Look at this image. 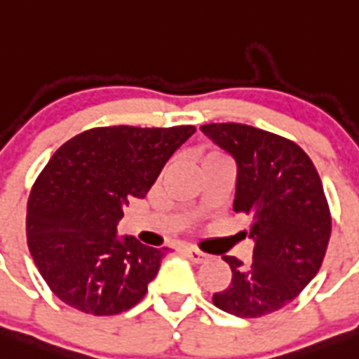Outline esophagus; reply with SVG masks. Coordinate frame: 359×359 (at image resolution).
<instances>
[{"instance_id":"obj_1","label":"esophagus","mask_w":359,"mask_h":359,"mask_svg":"<svg viewBox=\"0 0 359 359\" xmlns=\"http://www.w3.org/2000/svg\"><path fill=\"white\" fill-rule=\"evenodd\" d=\"M184 255L191 262H195V264H204L205 260H210V255L202 253V251H198L195 248H184Z\"/></svg>"}]
</instances>
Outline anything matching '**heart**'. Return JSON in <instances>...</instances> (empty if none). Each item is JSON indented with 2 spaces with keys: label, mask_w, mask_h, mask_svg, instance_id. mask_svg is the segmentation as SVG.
I'll return each mask as SVG.
<instances>
[{
  "label": "heart",
  "mask_w": 359,
  "mask_h": 359,
  "mask_svg": "<svg viewBox=\"0 0 359 359\" xmlns=\"http://www.w3.org/2000/svg\"><path fill=\"white\" fill-rule=\"evenodd\" d=\"M210 155H218V154H208V155H205V157H210Z\"/></svg>",
  "instance_id": "b5f03b06"
}]
</instances>
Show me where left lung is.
Wrapping results in <instances>:
<instances>
[{
	"label": "left lung",
	"mask_w": 359,
	"mask_h": 359,
	"mask_svg": "<svg viewBox=\"0 0 359 359\" xmlns=\"http://www.w3.org/2000/svg\"><path fill=\"white\" fill-rule=\"evenodd\" d=\"M202 133L236 162L233 210L251 218L253 260L222 257L231 283L215 292L218 309L258 318L282 309L316 276L330 238L322 180L298 144L248 124H204Z\"/></svg>",
	"instance_id": "8db88e82"
}]
</instances>
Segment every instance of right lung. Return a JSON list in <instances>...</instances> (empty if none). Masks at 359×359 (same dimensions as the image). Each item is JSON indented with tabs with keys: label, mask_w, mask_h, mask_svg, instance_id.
<instances>
[{
	"label": "right lung",
	"mask_w": 359,
	"mask_h": 359,
	"mask_svg": "<svg viewBox=\"0 0 359 359\" xmlns=\"http://www.w3.org/2000/svg\"><path fill=\"white\" fill-rule=\"evenodd\" d=\"M193 133L195 126L93 128L52 155L30 191L27 240L59 300L111 316L144 298L168 248L119 236L117 224Z\"/></svg>",
	"instance_id": "obj_1"
}]
</instances>
